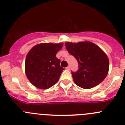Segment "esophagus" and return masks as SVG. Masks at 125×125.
Returning <instances> with one entry per match:
<instances>
[{"label": "esophagus", "mask_w": 125, "mask_h": 125, "mask_svg": "<svg viewBox=\"0 0 125 125\" xmlns=\"http://www.w3.org/2000/svg\"><path fill=\"white\" fill-rule=\"evenodd\" d=\"M66 69L67 70H70V67L69 66H67V67H66Z\"/></svg>", "instance_id": "1"}]
</instances>
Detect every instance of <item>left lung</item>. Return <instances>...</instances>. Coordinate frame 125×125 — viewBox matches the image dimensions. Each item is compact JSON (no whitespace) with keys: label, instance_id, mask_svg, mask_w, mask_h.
I'll use <instances>...</instances> for the list:
<instances>
[{"label":"left lung","instance_id":"obj_1","mask_svg":"<svg viewBox=\"0 0 125 125\" xmlns=\"http://www.w3.org/2000/svg\"><path fill=\"white\" fill-rule=\"evenodd\" d=\"M65 46L78 62V72L72 73L73 81L77 86L91 89L104 81L108 73L109 60L99 47L89 41L66 42Z\"/></svg>","mask_w":125,"mask_h":125}]
</instances>
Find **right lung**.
Returning <instances> with one entry per match:
<instances>
[{
    "label": "right lung",
    "instance_id": "1",
    "mask_svg": "<svg viewBox=\"0 0 125 125\" xmlns=\"http://www.w3.org/2000/svg\"><path fill=\"white\" fill-rule=\"evenodd\" d=\"M63 43H41L32 47L25 60L24 70L31 84L39 89H46L55 84L63 68L56 54Z\"/></svg>",
    "mask_w": 125,
    "mask_h": 125
}]
</instances>
